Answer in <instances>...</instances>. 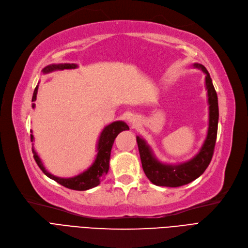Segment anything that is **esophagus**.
Segmentation results:
<instances>
[{"mask_svg":"<svg viewBox=\"0 0 248 248\" xmlns=\"http://www.w3.org/2000/svg\"><path fill=\"white\" fill-rule=\"evenodd\" d=\"M130 123H131L133 125H136V124H137V121H136V118H135V117L131 118V120H130Z\"/></svg>","mask_w":248,"mask_h":248,"instance_id":"esophagus-1","label":"esophagus"}]
</instances>
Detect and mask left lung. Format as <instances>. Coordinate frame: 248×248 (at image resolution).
Instances as JSON below:
<instances>
[{
  "label": "left lung",
  "mask_w": 248,
  "mask_h": 248,
  "mask_svg": "<svg viewBox=\"0 0 248 248\" xmlns=\"http://www.w3.org/2000/svg\"><path fill=\"white\" fill-rule=\"evenodd\" d=\"M193 67L202 70L206 74V89L208 91L209 102L208 134L199 153L185 163L176 165L164 164L154 156L152 150L145 140L137 136L143 170L149 180L158 186L177 187L189 184L203 173L209 166L214 154L219 121L218 96L207 69L201 63H193Z\"/></svg>",
  "instance_id": "1"
}]
</instances>
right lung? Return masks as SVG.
<instances>
[{
  "instance_id": "add662e5",
  "label": "right lung",
  "mask_w": 248,
  "mask_h": 248,
  "mask_svg": "<svg viewBox=\"0 0 248 248\" xmlns=\"http://www.w3.org/2000/svg\"><path fill=\"white\" fill-rule=\"evenodd\" d=\"M77 67L78 66L76 63H58V64L52 63V64H49V66H46L44 70H42V73L48 74L50 72L57 71V70L76 69ZM37 90H38V85L35 87L33 96H32V101L33 102L36 100ZM32 107H33V108L35 107L34 103H32ZM125 130H130V127H128V125L125 123L121 121L113 122L112 124L106 125L99 136V140L97 143V155H96L93 164L87 170H85L84 172H82V173L74 177L63 178V177H58V176L52 175L45 168L44 164H42L41 160L34 151L33 147H32V152L34 154L33 157L36 161L37 165L47 177L57 181L61 186L70 189L87 190L100 185L101 180L103 179L105 174H107V172H108V169H109L110 152H111V148H112L114 140L118 134ZM30 137H31V142H33V135H30Z\"/></svg>"
}]
</instances>
